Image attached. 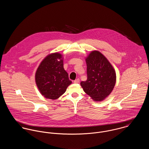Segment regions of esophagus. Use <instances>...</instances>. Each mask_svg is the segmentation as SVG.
Masks as SVG:
<instances>
[{
    "mask_svg": "<svg viewBox=\"0 0 149 149\" xmlns=\"http://www.w3.org/2000/svg\"><path fill=\"white\" fill-rule=\"evenodd\" d=\"M79 82H80V79H77L76 80H75L74 81V83H75V84L79 83Z\"/></svg>",
    "mask_w": 149,
    "mask_h": 149,
    "instance_id": "1",
    "label": "esophagus"
}]
</instances>
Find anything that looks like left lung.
<instances>
[{
    "label": "left lung",
    "mask_w": 149,
    "mask_h": 149,
    "mask_svg": "<svg viewBox=\"0 0 149 149\" xmlns=\"http://www.w3.org/2000/svg\"><path fill=\"white\" fill-rule=\"evenodd\" d=\"M87 80L80 85L95 102H102L112 92L116 83V72L106 57L99 51L93 50L85 57Z\"/></svg>",
    "instance_id": "left-lung-1"
}]
</instances>
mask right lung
<instances>
[{
    "instance_id": "add662e5",
    "label": "right lung",
    "mask_w": 149,
    "mask_h": 149,
    "mask_svg": "<svg viewBox=\"0 0 149 149\" xmlns=\"http://www.w3.org/2000/svg\"><path fill=\"white\" fill-rule=\"evenodd\" d=\"M35 80L44 97L56 100L63 95L72 84L64 69L63 54L56 52L46 56L36 70Z\"/></svg>"
}]
</instances>
